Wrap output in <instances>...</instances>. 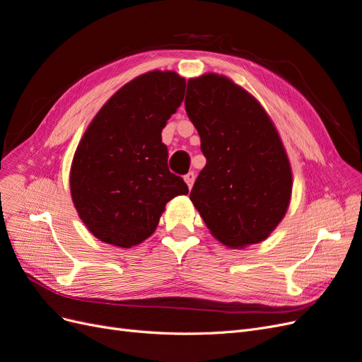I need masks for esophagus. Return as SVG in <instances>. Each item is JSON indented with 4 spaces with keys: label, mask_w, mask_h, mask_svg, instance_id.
<instances>
[{
    "label": "esophagus",
    "mask_w": 362,
    "mask_h": 362,
    "mask_svg": "<svg viewBox=\"0 0 362 362\" xmlns=\"http://www.w3.org/2000/svg\"><path fill=\"white\" fill-rule=\"evenodd\" d=\"M194 178H196V175H194V172H189L187 175H185L184 177V181H185V184L189 185V189H192L193 187V182H194Z\"/></svg>",
    "instance_id": "esophagus-1"
}]
</instances>
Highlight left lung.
Wrapping results in <instances>:
<instances>
[{"mask_svg": "<svg viewBox=\"0 0 362 362\" xmlns=\"http://www.w3.org/2000/svg\"><path fill=\"white\" fill-rule=\"evenodd\" d=\"M184 104L206 158L190 192L193 205L223 245L262 242L286 216L291 196L278 131L255 98L222 75L189 80Z\"/></svg>", "mask_w": 362, "mask_h": 362, "instance_id": "left-lung-1", "label": "left lung"}]
</instances>
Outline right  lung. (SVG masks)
I'll return each instance as SVG.
<instances>
[{"label":"right lung","mask_w":362,"mask_h":362,"mask_svg":"<svg viewBox=\"0 0 362 362\" xmlns=\"http://www.w3.org/2000/svg\"><path fill=\"white\" fill-rule=\"evenodd\" d=\"M185 80L154 71L119 89L93 117L75 151L71 193L101 242L131 247L156 231L164 205L189 187L168 168L161 131L181 105Z\"/></svg>","instance_id":"1"}]
</instances>
